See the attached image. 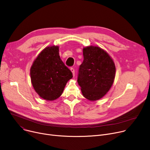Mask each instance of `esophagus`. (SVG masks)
Instances as JSON below:
<instances>
[{
	"label": "esophagus",
	"mask_w": 150,
	"mask_h": 150,
	"mask_svg": "<svg viewBox=\"0 0 150 150\" xmlns=\"http://www.w3.org/2000/svg\"><path fill=\"white\" fill-rule=\"evenodd\" d=\"M71 71H72V72L73 74V75L75 76V69H74V67H71Z\"/></svg>",
	"instance_id": "34e87169"
}]
</instances>
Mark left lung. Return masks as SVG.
I'll return each mask as SVG.
<instances>
[{"label":"left lung","mask_w":150,"mask_h":150,"mask_svg":"<svg viewBox=\"0 0 150 150\" xmlns=\"http://www.w3.org/2000/svg\"><path fill=\"white\" fill-rule=\"evenodd\" d=\"M84 60L79 66L77 81L83 96L95 101L103 97L112 87L116 68L113 59L97 46L83 49Z\"/></svg>","instance_id":"left-lung-1"}]
</instances>
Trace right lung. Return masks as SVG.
I'll list each match as a JSON object with an SVG mask.
<instances>
[{
    "mask_svg": "<svg viewBox=\"0 0 150 150\" xmlns=\"http://www.w3.org/2000/svg\"><path fill=\"white\" fill-rule=\"evenodd\" d=\"M35 92L43 99L53 101L60 96L72 73L62 62L58 46L46 47L40 52L30 70Z\"/></svg>",
    "mask_w": 150,
    "mask_h": 150,
    "instance_id": "add662e5",
    "label": "right lung"
}]
</instances>
